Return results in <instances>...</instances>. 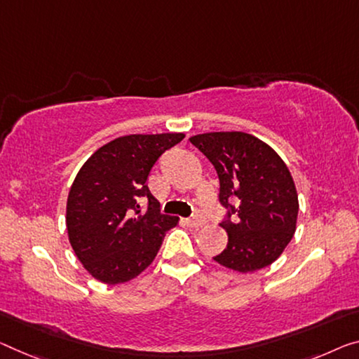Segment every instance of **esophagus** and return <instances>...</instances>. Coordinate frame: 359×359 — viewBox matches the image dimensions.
Segmentation results:
<instances>
[{"label":"esophagus","mask_w":359,"mask_h":359,"mask_svg":"<svg viewBox=\"0 0 359 359\" xmlns=\"http://www.w3.org/2000/svg\"><path fill=\"white\" fill-rule=\"evenodd\" d=\"M186 223L187 226H191V228H198V226L203 224V218L201 215H194L192 218H186Z\"/></svg>","instance_id":"34e87169"}]
</instances>
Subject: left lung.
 Wrapping results in <instances>:
<instances>
[{"instance_id":"obj_1","label":"left lung","mask_w":359,"mask_h":359,"mask_svg":"<svg viewBox=\"0 0 359 359\" xmlns=\"http://www.w3.org/2000/svg\"><path fill=\"white\" fill-rule=\"evenodd\" d=\"M217 170L218 201L226 210L219 226L228 245L213 257L223 266L252 273L271 264L295 233L299 197L287 165L271 147L242 131L189 137ZM237 196L240 205L229 201Z\"/></svg>"}]
</instances>
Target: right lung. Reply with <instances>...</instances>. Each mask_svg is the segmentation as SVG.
Returning a JSON list of instances; mask_svg holds the SVG:
<instances>
[{
  "instance_id": "1",
  "label": "right lung",
  "mask_w": 359,
  "mask_h": 359,
  "mask_svg": "<svg viewBox=\"0 0 359 359\" xmlns=\"http://www.w3.org/2000/svg\"><path fill=\"white\" fill-rule=\"evenodd\" d=\"M183 137H117L80 168L67 198V231L72 249L93 278L106 284L126 283L154 262L178 217L161 212L146 181L158 157ZM144 198L148 208L142 211Z\"/></svg>"
}]
</instances>
